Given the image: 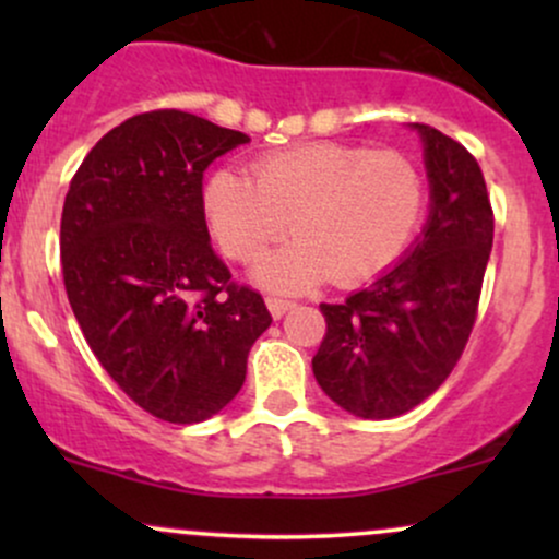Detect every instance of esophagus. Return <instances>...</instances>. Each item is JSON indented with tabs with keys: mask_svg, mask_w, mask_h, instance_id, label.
Listing matches in <instances>:
<instances>
[{
	"mask_svg": "<svg viewBox=\"0 0 559 559\" xmlns=\"http://www.w3.org/2000/svg\"><path fill=\"white\" fill-rule=\"evenodd\" d=\"M265 305H267V310H271L273 318H281V316H286L288 310H292L294 301L284 299V297H267Z\"/></svg>",
	"mask_w": 559,
	"mask_h": 559,
	"instance_id": "34e87169",
	"label": "esophagus"
}]
</instances>
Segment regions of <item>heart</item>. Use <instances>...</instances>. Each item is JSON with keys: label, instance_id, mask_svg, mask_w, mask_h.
Returning <instances> with one entry per match:
<instances>
[{"label": "heart", "instance_id": "b5f03b06", "mask_svg": "<svg viewBox=\"0 0 559 559\" xmlns=\"http://www.w3.org/2000/svg\"><path fill=\"white\" fill-rule=\"evenodd\" d=\"M426 176L396 150L318 141L252 163V181L217 170L204 210L223 254L258 260L292 221L297 239L258 267L271 288L301 292L331 278L357 286L407 252L426 215Z\"/></svg>", "mask_w": 559, "mask_h": 559}]
</instances>
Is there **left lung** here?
<instances>
[{"label":"left lung","instance_id":"8db88e82","mask_svg":"<svg viewBox=\"0 0 559 559\" xmlns=\"http://www.w3.org/2000/svg\"><path fill=\"white\" fill-rule=\"evenodd\" d=\"M431 217L400 265L342 305H320L325 336L312 357L320 389L357 418L418 407L463 357L478 318L493 241L484 173L460 141L418 126Z\"/></svg>","mask_w":559,"mask_h":559}]
</instances>
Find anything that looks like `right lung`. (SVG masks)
I'll return each mask as SVG.
<instances>
[{
  "label": "right lung",
  "instance_id": "obj_1",
  "mask_svg": "<svg viewBox=\"0 0 559 559\" xmlns=\"http://www.w3.org/2000/svg\"><path fill=\"white\" fill-rule=\"evenodd\" d=\"M247 141L191 112L133 115L83 157L62 204V281L83 336L141 409L178 426L239 394L273 323L204 221V170Z\"/></svg>",
  "mask_w": 559,
  "mask_h": 559
}]
</instances>
